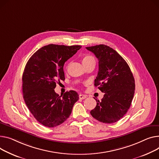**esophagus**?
<instances>
[{
    "label": "esophagus",
    "instance_id": "esophagus-1",
    "mask_svg": "<svg viewBox=\"0 0 159 159\" xmlns=\"http://www.w3.org/2000/svg\"><path fill=\"white\" fill-rule=\"evenodd\" d=\"M86 95L85 94H79V98L81 99V100H83V99H85L86 98Z\"/></svg>",
    "mask_w": 159,
    "mask_h": 159
}]
</instances>
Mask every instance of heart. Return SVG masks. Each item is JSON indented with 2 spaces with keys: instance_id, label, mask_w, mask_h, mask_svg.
Returning a JSON list of instances; mask_svg holds the SVG:
<instances>
[{
  "instance_id": "b5f03b06",
  "label": "heart",
  "mask_w": 159,
  "mask_h": 159,
  "mask_svg": "<svg viewBox=\"0 0 159 159\" xmlns=\"http://www.w3.org/2000/svg\"><path fill=\"white\" fill-rule=\"evenodd\" d=\"M82 63H83L84 66H86L88 64H89V63H91V62H95V60H94V58L92 56L86 55V56H84L82 57Z\"/></svg>"
}]
</instances>
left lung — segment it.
<instances>
[{
    "mask_svg": "<svg viewBox=\"0 0 159 159\" xmlns=\"http://www.w3.org/2000/svg\"><path fill=\"white\" fill-rule=\"evenodd\" d=\"M98 59V72L94 86L104 93L91 111L93 117L105 123L119 121L127 112L134 98L135 80L125 60L113 48L105 45L88 47Z\"/></svg>",
    "mask_w": 159,
    "mask_h": 159,
    "instance_id": "obj_1",
    "label": "left lung"
}]
</instances>
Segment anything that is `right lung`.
Returning <instances> with one entry per match:
<instances>
[{
    "label": "right lung",
    "instance_id": "right-lung-1",
    "mask_svg": "<svg viewBox=\"0 0 159 159\" xmlns=\"http://www.w3.org/2000/svg\"><path fill=\"white\" fill-rule=\"evenodd\" d=\"M81 47L50 44L38 50L25 65L22 76L24 99L35 119L47 127L65 121L79 100L75 91L59 96L54 89L57 80H65V62Z\"/></svg>",
    "mask_w": 159,
    "mask_h": 159
}]
</instances>
